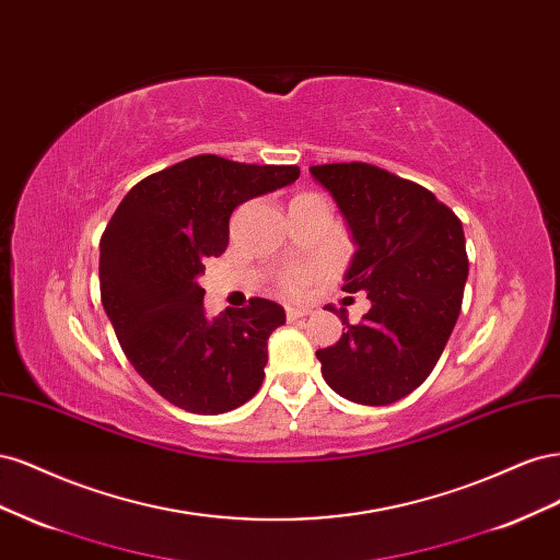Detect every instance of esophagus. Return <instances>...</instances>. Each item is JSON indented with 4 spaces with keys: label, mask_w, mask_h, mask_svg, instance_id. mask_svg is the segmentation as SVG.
Masks as SVG:
<instances>
[{
    "label": "esophagus",
    "mask_w": 560,
    "mask_h": 560,
    "mask_svg": "<svg viewBox=\"0 0 560 560\" xmlns=\"http://www.w3.org/2000/svg\"><path fill=\"white\" fill-rule=\"evenodd\" d=\"M311 311L308 308H301V306H287V319H301V317H308Z\"/></svg>",
    "instance_id": "34e87169"
}]
</instances>
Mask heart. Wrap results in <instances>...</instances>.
<instances>
[{
  "label": "heart",
  "instance_id": "b5f03b06",
  "mask_svg": "<svg viewBox=\"0 0 560 560\" xmlns=\"http://www.w3.org/2000/svg\"><path fill=\"white\" fill-rule=\"evenodd\" d=\"M315 270L313 268H292L287 270V273L280 278V287L287 294H299L303 292V287L311 282Z\"/></svg>",
  "mask_w": 560,
  "mask_h": 560
}]
</instances>
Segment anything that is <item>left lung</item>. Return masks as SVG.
I'll return each mask as SVG.
<instances>
[{"instance_id":"1","label":"left lung","mask_w":560,"mask_h":560,"mask_svg":"<svg viewBox=\"0 0 560 560\" xmlns=\"http://www.w3.org/2000/svg\"><path fill=\"white\" fill-rule=\"evenodd\" d=\"M311 175L358 247L343 292L371 301L360 325L338 313L343 336L315 352L322 376L354 404H393L432 374L460 315L469 270L463 224L425 186L376 165H311Z\"/></svg>"}]
</instances>
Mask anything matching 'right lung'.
<instances>
[{"instance_id": "add662e5", "label": "right lung", "mask_w": 560, "mask_h": 560, "mask_svg": "<svg viewBox=\"0 0 560 560\" xmlns=\"http://www.w3.org/2000/svg\"><path fill=\"white\" fill-rule=\"evenodd\" d=\"M296 179V165L202 154L135 184L109 219L100 241L105 313L135 371L184 411H233L264 383L284 308L252 299L208 317L198 278L208 257L224 254L231 212Z\"/></svg>"}]
</instances>
